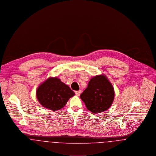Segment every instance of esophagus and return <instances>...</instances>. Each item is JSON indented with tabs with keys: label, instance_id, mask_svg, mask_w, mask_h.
Listing matches in <instances>:
<instances>
[{
	"label": "esophagus",
	"instance_id": "esophagus-1",
	"mask_svg": "<svg viewBox=\"0 0 156 156\" xmlns=\"http://www.w3.org/2000/svg\"><path fill=\"white\" fill-rule=\"evenodd\" d=\"M81 92H82V90H76V91H75V94H76V95L77 96H79V95H80Z\"/></svg>",
	"mask_w": 156,
	"mask_h": 156
}]
</instances>
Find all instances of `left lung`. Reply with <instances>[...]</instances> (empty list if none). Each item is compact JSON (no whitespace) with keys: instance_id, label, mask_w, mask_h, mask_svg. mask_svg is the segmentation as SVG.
<instances>
[{"instance_id":"1","label":"left lung","mask_w":156,"mask_h":156,"mask_svg":"<svg viewBox=\"0 0 156 156\" xmlns=\"http://www.w3.org/2000/svg\"><path fill=\"white\" fill-rule=\"evenodd\" d=\"M80 97L88 110L97 114L107 111L111 106L115 92L107 77L101 74L90 79L88 87L80 94Z\"/></svg>"}]
</instances>
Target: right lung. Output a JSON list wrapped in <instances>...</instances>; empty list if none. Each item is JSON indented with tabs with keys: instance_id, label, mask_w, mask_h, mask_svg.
I'll return each instance as SVG.
<instances>
[{
	"instance_id": "1",
	"label": "right lung",
	"mask_w": 156,
	"mask_h": 156,
	"mask_svg": "<svg viewBox=\"0 0 156 156\" xmlns=\"http://www.w3.org/2000/svg\"><path fill=\"white\" fill-rule=\"evenodd\" d=\"M69 87L56 77H50L41 83L36 91L37 98L45 109L58 111L63 108L74 95Z\"/></svg>"
}]
</instances>
